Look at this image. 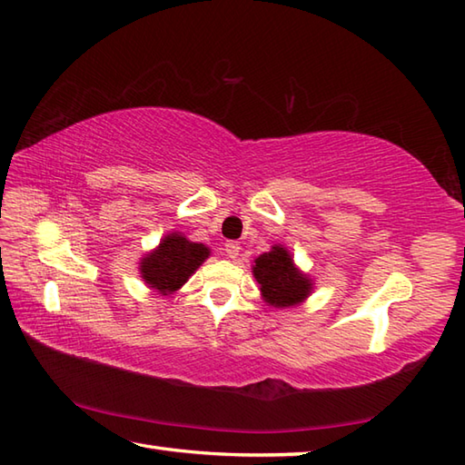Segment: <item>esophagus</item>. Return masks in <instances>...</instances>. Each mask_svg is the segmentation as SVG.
Listing matches in <instances>:
<instances>
[{
  "instance_id": "34e87169",
  "label": "esophagus",
  "mask_w": 465,
  "mask_h": 465,
  "mask_svg": "<svg viewBox=\"0 0 465 465\" xmlns=\"http://www.w3.org/2000/svg\"><path fill=\"white\" fill-rule=\"evenodd\" d=\"M240 243L238 242H227L225 243V253H227V258H232V260H235L240 255Z\"/></svg>"
}]
</instances>
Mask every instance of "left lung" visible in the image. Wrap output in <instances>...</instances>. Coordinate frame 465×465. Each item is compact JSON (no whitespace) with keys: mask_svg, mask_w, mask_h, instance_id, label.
Here are the masks:
<instances>
[{"mask_svg":"<svg viewBox=\"0 0 465 465\" xmlns=\"http://www.w3.org/2000/svg\"><path fill=\"white\" fill-rule=\"evenodd\" d=\"M252 273L260 285L262 300L278 310L302 305L313 292V280L293 262V255L282 243H273L253 260Z\"/></svg>","mask_w":465,"mask_h":465,"instance_id":"8db88e82","label":"left lung"}]
</instances>
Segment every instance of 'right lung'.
<instances>
[{
	"mask_svg": "<svg viewBox=\"0 0 465 465\" xmlns=\"http://www.w3.org/2000/svg\"><path fill=\"white\" fill-rule=\"evenodd\" d=\"M210 253L207 245L187 240L182 232H170L163 235L157 248L143 253L137 270L147 288L170 295L192 278Z\"/></svg>",
	"mask_w": 465,
	"mask_h": 465,
	"instance_id": "right-lung-1",
	"label": "right lung"
}]
</instances>
